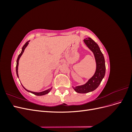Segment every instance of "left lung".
I'll list each match as a JSON object with an SVG mask.
<instances>
[{
	"label": "left lung",
	"mask_w": 132,
	"mask_h": 132,
	"mask_svg": "<svg viewBox=\"0 0 132 132\" xmlns=\"http://www.w3.org/2000/svg\"><path fill=\"white\" fill-rule=\"evenodd\" d=\"M86 46L93 52L96 63L95 73L85 84L73 87L74 90L78 93L85 94L96 89L100 84L106 72L105 58L97 44L91 38L84 39Z\"/></svg>",
	"instance_id": "left-lung-1"
}]
</instances>
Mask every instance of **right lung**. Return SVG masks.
I'll return each instance as SVG.
<instances>
[{"instance_id": "right-lung-1", "label": "right lung", "mask_w": 132, "mask_h": 132, "mask_svg": "<svg viewBox=\"0 0 132 132\" xmlns=\"http://www.w3.org/2000/svg\"><path fill=\"white\" fill-rule=\"evenodd\" d=\"M29 42H30V41H27V42H26V43L25 44V45H23V46L22 48L21 52L20 53V54L19 55V56H18V59H17V61H16V74H17V76H18V78H19V75H18V66H19V59H20V57H21V56L22 55V54H23V52H24L25 49L26 48V47L27 46V45H29ZM22 87H23V88H24V89H25V90H26L27 91L29 92V93H32V94H34V95H37V96H42V95H46V94H48V93H50V91L51 90L52 88V87L51 88L47 89V90H45V91H42V92H39V93H37V92H34V91H30V90H27L26 89H25V87H23V86H22Z\"/></svg>"}]
</instances>
